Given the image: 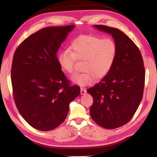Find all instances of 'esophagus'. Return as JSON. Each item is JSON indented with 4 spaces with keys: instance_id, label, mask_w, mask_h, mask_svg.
I'll list each match as a JSON object with an SVG mask.
<instances>
[{
    "instance_id": "obj_1",
    "label": "esophagus",
    "mask_w": 157,
    "mask_h": 157,
    "mask_svg": "<svg viewBox=\"0 0 157 157\" xmlns=\"http://www.w3.org/2000/svg\"><path fill=\"white\" fill-rule=\"evenodd\" d=\"M80 94H81V95L86 94V89H84V88H83V87H82L81 90H80Z\"/></svg>"
}]
</instances>
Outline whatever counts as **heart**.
Segmentation results:
<instances>
[{
  "label": "heart",
  "instance_id": "1",
  "mask_svg": "<svg viewBox=\"0 0 157 157\" xmlns=\"http://www.w3.org/2000/svg\"><path fill=\"white\" fill-rule=\"evenodd\" d=\"M71 51L65 50L59 55V63L69 74L75 71L76 59L84 61V72L75 74L72 80L75 84L86 86L98 79L105 78L111 71L117 55V46L112 39L84 35L78 37L71 46Z\"/></svg>",
  "mask_w": 157,
  "mask_h": 157
}]
</instances>
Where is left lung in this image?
Listing matches in <instances>:
<instances>
[{
	"label": "left lung",
	"mask_w": 157,
	"mask_h": 157,
	"mask_svg": "<svg viewBox=\"0 0 157 157\" xmlns=\"http://www.w3.org/2000/svg\"><path fill=\"white\" fill-rule=\"evenodd\" d=\"M94 27L113 36L117 55L107 75L86 91L94 98L90 114L100 126L115 129L131 120L141 102L145 76L144 64L139 48L123 32L107 25Z\"/></svg>",
	"instance_id": "8db88e82"
}]
</instances>
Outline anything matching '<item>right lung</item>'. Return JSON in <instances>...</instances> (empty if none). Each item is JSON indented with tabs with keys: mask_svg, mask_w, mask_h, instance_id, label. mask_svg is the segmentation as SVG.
<instances>
[{
	"mask_svg": "<svg viewBox=\"0 0 157 157\" xmlns=\"http://www.w3.org/2000/svg\"><path fill=\"white\" fill-rule=\"evenodd\" d=\"M74 25L42 28L26 38L13 57L11 80L16 106L34 128L50 131L63 123L80 94L62 71L57 52Z\"/></svg>",
	"mask_w": 157,
	"mask_h": 157,
	"instance_id": "1",
	"label": "right lung"
}]
</instances>
